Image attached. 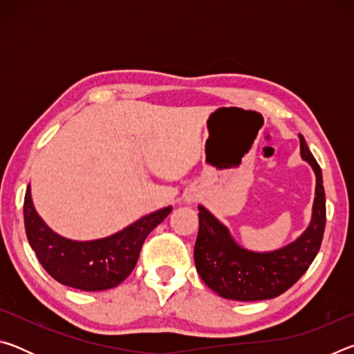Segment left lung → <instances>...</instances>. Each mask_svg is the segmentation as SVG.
<instances>
[{
	"instance_id": "8db88e82",
	"label": "left lung",
	"mask_w": 354,
	"mask_h": 354,
	"mask_svg": "<svg viewBox=\"0 0 354 354\" xmlns=\"http://www.w3.org/2000/svg\"><path fill=\"white\" fill-rule=\"evenodd\" d=\"M301 158L315 171V198L313 220L297 241L286 247L254 253L234 242L230 231L214 215L198 206L200 230L194 257L196 272L207 287L220 297L237 301L270 299L284 293L297 283L319 253L326 223V200L322 169L299 136Z\"/></svg>"
}]
</instances>
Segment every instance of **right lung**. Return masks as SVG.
<instances>
[{"label":"right lung","mask_w":354,"mask_h":354,"mask_svg":"<svg viewBox=\"0 0 354 354\" xmlns=\"http://www.w3.org/2000/svg\"><path fill=\"white\" fill-rule=\"evenodd\" d=\"M171 206L137 220L117 234L98 241L76 242L56 234L35 212L31 187L25 195V230L29 245L48 274L64 286L86 292L112 289L127 279L139 261L142 245Z\"/></svg>","instance_id":"right-lung-1"}]
</instances>
